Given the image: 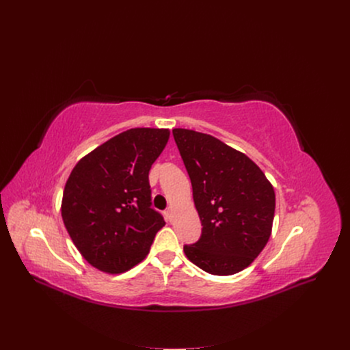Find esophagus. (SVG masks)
<instances>
[{"mask_svg":"<svg viewBox=\"0 0 350 350\" xmlns=\"http://www.w3.org/2000/svg\"><path fill=\"white\" fill-rule=\"evenodd\" d=\"M172 217H173V208L169 206L167 211H166V219H167L169 221H172Z\"/></svg>","mask_w":350,"mask_h":350,"instance_id":"34e87169","label":"esophagus"}]
</instances>
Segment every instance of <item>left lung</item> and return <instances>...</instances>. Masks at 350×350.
Masks as SVG:
<instances>
[{"instance_id": "1", "label": "left lung", "mask_w": 350, "mask_h": 350, "mask_svg": "<svg viewBox=\"0 0 350 350\" xmlns=\"http://www.w3.org/2000/svg\"><path fill=\"white\" fill-rule=\"evenodd\" d=\"M173 137L202 223L201 238L184 245L185 256L209 274L242 271L271 235L273 185L254 161L209 134L174 129Z\"/></svg>"}]
</instances>
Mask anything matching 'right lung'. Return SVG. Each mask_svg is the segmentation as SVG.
<instances>
[{"instance_id": "1", "label": "right lung", "mask_w": 350, "mask_h": 350, "mask_svg": "<svg viewBox=\"0 0 350 350\" xmlns=\"http://www.w3.org/2000/svg\"><path fill=\"white\" fill-rule=\"evenodd\" d=\"M167 129H130L81 158L62 198V219L81 256L120 274L145 259L166 224L151 208L148 174L162 154Z\"/></svg>"}]
</instances>
